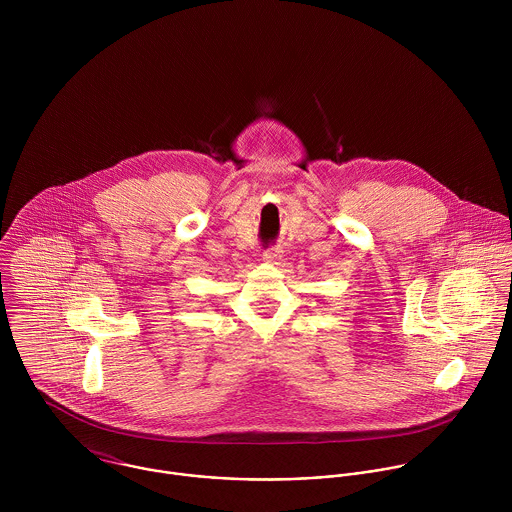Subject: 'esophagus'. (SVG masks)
<instances>
[{
  "mask_svg": "<svg viewBox=\"0 0 512 512\" xmlns=\"http://www.w3.org/2000/svg\"><path fill=\"white\" fill-rule=\"evenodd\" d=\"M282 252H284V250H280V248H270V250H266V252L262 254V260L268 262V264H278V260L282 258Z\"/></svg>",
  "mask_w": 512,
  "mask_h": 512,
  "instance_id": "esophagus-1",
  "label": "esophagus"
}]
</instances>
